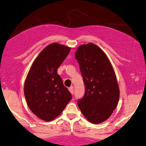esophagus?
<instances>
[{"instance_id":"esophagus-1","label":"esophagus","mask_w":146,"mask_h":146,"mask_svg":"<svg viewBox=\"0 0 146 146\" xmlns=\"http://www.w3.org/2000/svg\"><path fill=\"white\" fill-rule=\"evenodd\" d=\"M69 91L71 92V94H73L74 90H73V86H71V87H70L69 88Z\"/></svg>"}]
</instances>
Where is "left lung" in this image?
<instances>
[{
	"mask_svg": "<svg viewBox=\"0 0 146 146\" xmlns=\"http://www.w3.org/2000/svg\"><path fill=\"white\" fill-rule=\"evenodd\" d=\"M75 58L85 87L78 106L88 121L101 123L110 118L118 103L119 89L115 71L106 54L92 43L79 46Z\"/></svg>",
	"mask_w": 146,
	"mask_h": 146,
	"instance_id": "1",
	"label": "left lung"
}]
</instances>
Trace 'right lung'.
I'll return each mask as SVG.
<instances>
[{
	"instance_id": "1",
	"label": "right lung",
	"mask_w": 146,
	"mask_h": 146,
	"mask_svg": "<svg viewBox=\"0 0 146 146\" xmlns=\"http://www.w3.org/2000/svg\"><path fill=\"white\" fill-rule=\"evenodd\" d=\"M70 50L58 43L47 45L35 59L25 80L24 93L28 107L45 121L61 115L72 98L57 71Z\"/></svg>"
}]
</instances>
